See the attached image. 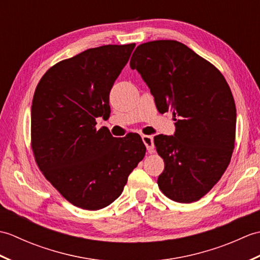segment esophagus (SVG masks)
Returning a JSON list of instances; mask_svg holds the SVG:
<instances>
[{"label": "esophagus", "mask_w": 260, "mask_h": 260, "mask_svg": "<svg viewBox=\"0 0 260 260\" xmlns=\"http://www.w3.org/2000/svg\"><path fill=\"white\" fill-rule=\"evenodd\" d=\"M142 140H143V143L145 144L147 151L150 153H153L154 150H155V147H154V143H153V137L150 135H143Z\"/></svg>", "instance_id": "34e87169"}]
</instances>
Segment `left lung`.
<instances>
[{
    "instance_id": "8db88e82",
    "label": "left lung",
    "mask_w": 260,
    "mask_h": 260,
    "mask_svg": "<svg viewBox=\"0 0 260 260\" xmlns=\"http://www.w3.org/2000/svg\"><path fill=\"white\" fill-rule=\"evenodd\" d=\"M129 66L150 88L158 112L174 116V134L154 137L165 164L158 187L173 201H198L221 178L235 147L237 113L227 81L174 40L140 45Z\"/></svg>"
}]
</instances>
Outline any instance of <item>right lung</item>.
Returning a JSON list of instances; mask_svg holds the SVG:
<instances>
[{"label": "right lung", "instance_id": "1", "mask_svg": "<svg viewBox=\"0 0 260 260\" xmlns=\"http://www.w3.org/2000/svg\"><path fill=\"white\" fill-rule=\"evenodd\" d=\"M135 43L88 49L54 64L39 81L31 106L38 167L74 206L99 210L124 190L145 155L141 136L114 137L96 118L109 117V92Z\"/></svg>", "mask_w": 260, "mask_h": 260}]
</instances>
